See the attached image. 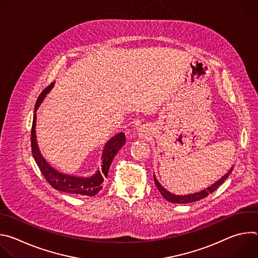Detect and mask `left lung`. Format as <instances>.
<instances>
[{
	"instance_id": "obj_1",
	"label": "left lung",
	"mask_w": 258,
	"mask_h": 258,
	"mask_svg": "<svg viewBox=\"0 0 258 258\" xmlns=\"http://www.w3.org/2000/svg\"><path fill=\"white\" fill-rule=\"evenodd\" d=\"M232 170H233V167L230 169V171H229L228 173H226L222 178H219L216 182H214L213 185H211L210 187H208V188H206V189H204V190H202V191H200V192H198V193H194V194H190V195H185V196L174 195V194L169 193L168 191H166V190L160 185L159 181H158L157 178L155 177V175H154V182H155V185H156L157 189L159 190L160 194H161V195L163 196V198L166 199L167 201L172 202V203H181V204H182V203H191V202H195V201H198V200H200V199H203V198L207 197L209 194L213 193V192L226 180V178H228V176H229V174L232 172Z\"/></svg>"
}]
</instances>
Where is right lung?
<instances>
[{"mask_svg": "<svg viewBox=\"0 0 258 258\" xmlns=\"http://www.w3.org/2000/svg\"><path fill=\"white\" fill-rule=\"evenodd\" d=\"M54 84H51L48 88H46L41 95L39 96L38 100H36L35 106H34V115L32 120V127H31V151L32 156L38 164L41 172L43 173L46 180L50 183V185L61 192L69 193V194H76V195H82V196H95L98 194L102 189V182L104 181V178L108 175V170L111 164L114 156L118 152V150L125 143V136L123 133H119L110 139L103 150L102 154V169L97 170V172L89 177L84 176H75L69 175L62 172H59L55 168H53L42 156L38 143H36V136H35V119L36 115L35 112L38 108L40 107L41 103L45 99L46 95L51 91Z\"/></svg>", "mask_w": 258, "mask_h": 258, "instance_id": "1", "label": "right lung"}]
</instances>
